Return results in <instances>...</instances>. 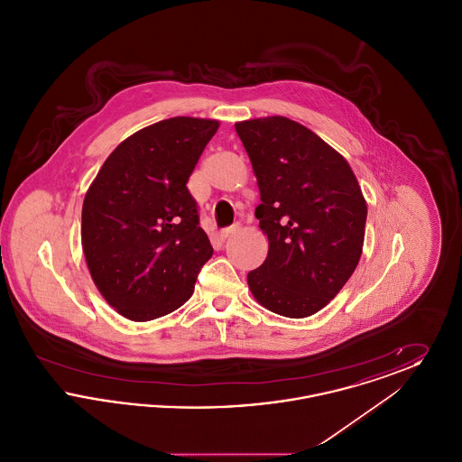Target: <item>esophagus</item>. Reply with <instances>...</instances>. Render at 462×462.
Here are the masks:
<instances>
[{"mask_svg": "<svg viewBox=\"0 0 462 462\" xmlns=\"http://www.w3.org/2000/svg\"><path fill=\"white\" fill-rule=\"evenodd\" d=\"M241 228V225L239 223H236V225H232V226H228V228H225V230H221L220 232V239H226L228 236H232V234H236L237 230Z\"/></svg>", "mask_w": 462, "mask_h": 462, "instance_id": "1", "label": "esophagus"}]
</instances>
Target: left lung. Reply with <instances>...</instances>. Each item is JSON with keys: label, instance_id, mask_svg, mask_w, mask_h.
I'll return each mask as SVG.
<instances>
[{"label": "left lung", "instance_id": "8db88e82", "mask_svg": "<svg viewBox=\"0 0 462 462\" xmlns=\"http://www.w3.org/2000/svg\"><path fill=\"white\" fill-rule=\"evenodd\" d=\"M262 204L263 264L247 273L262 307L303 319L326 307L362 256L367 202L348 161L284 116L236 123Z\"/></svg>", "mask_w": 462, "mask_h": 462}]
</instances>
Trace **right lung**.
Returning <instances> with one entry per match:
<instances>
[{
  "instance_id": "right-lung-1",
  "label": "right lung",
  "mask_w": 462,
  "mask_h": 462,
  "mask_svg": "<svg viewBox=\"0 0 462 462\" xmlns=\"http://www.w3.org/2000/svg\"><path fill=\"white\" fill-rule=\"evenodd\" d=\"M217 119L178 116L123 140L83 202L81 244L104 300L133 322L181 307L213 256L187 189Z\"/></svg>"
}]
</instances>
